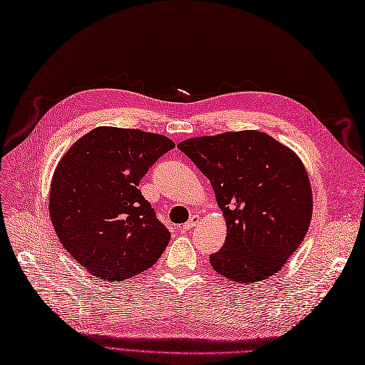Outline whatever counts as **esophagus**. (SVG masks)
<instances>
[{"label":"esophagus","instance_id":"esophagus-1","mask_svg":"<svg viewBox=\"0 0 365 365\" xmlns=\"http://www.w3.org/2000/svg\"><path fill=\"white\" fill-rule=\"evenodd\" d=\"M198 221H200V215H192V217H190V220L187 221V223L182 225L181 230H182V232H189L190 229H193V226H197V225H198Z\"/></svg>","mask_w":365,"mask_h":365}]
</instances>
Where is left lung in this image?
<instances>
[{
    "instance_id": "obj_1",
    "label": "left lung",
    "mask_w": 365,
    "mask_h": 365,
    "mask_svg": "<svg viewBox=\"0 0 365 365\" xmlns=\"http://www.w3.org/2000/svg\"><path fill=\"white\" fill-rule=\"evenodd\" d=\"M178 148L209 178L227 235L210 255L237 283L269 279L304 242L313 192L300 158L263 131H227L185 139Z\"/></svg>"
}]
</instances>
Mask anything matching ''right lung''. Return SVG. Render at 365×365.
<instances>
[{"mask_svg":"<svg viewBox=\"0 0 365 365\" xmlns=\"http://www.w3.org/2000/svg\"><path fill=\"white\" fill-rule=\"evenodd\" d=\"M167 136L138 128L97 127L77 139L52 176L49 215L65 250L94 277L123 282L164 252L170 232L138 189Z\"/></svg>","mask_w":365,"mask_h":365,"instance_id":"right-lung-1","label":"right lung"}]
</instances>
